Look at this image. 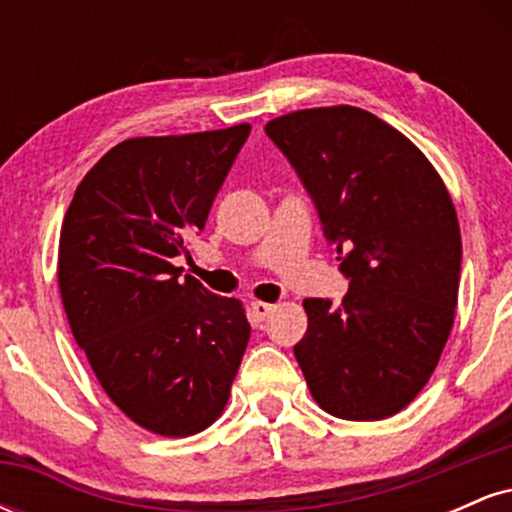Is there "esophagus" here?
I'll return each mask as SVG.
<instances>
[{
    "label": "esophagus",
    "instance_id": "1",
    "mask_svg": "<svg viewBox=\"0 0 512 512\" xmlns=\"http://www.w3.org/2000/svg\"><path fill=\"white\" fill-rule=\"evenodd\" d=\"M250 310H252V317H255L257 322H262L264 317H267L269 313H272V310H274V305H272V303H262V301H255V303H250Z\"/></svg>",
    "mask_w": 512,
    "mask_h": 512
}]
</instances>
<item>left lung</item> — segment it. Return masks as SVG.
I'll list each match as a JSON object with an SVG mask.
<instances>
[{
    "label": "left lung",
    "mask_w": 512,
    "mask_h": 512,
    "mask_svg": "<svg viewBox=\"0 0 512 512\" xmlns=\"http://www.w3.org/2000/svg\"><path fill=\"white\" fill-rule=\"evenodd\" d=\"M267 137L313 197L349 279L342 303L305 298L293 346L327 414L378 421L424 390L448 342L460 289V223L431 161L351 105L274 117Z\"/></svg>",
    "instance_id": "obj_1"
}]
</instances>
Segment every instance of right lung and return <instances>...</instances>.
<instances>
[{"label": "right lung", "mask_w": 512, "mask_h": 512, "mask_svg": "<svg viewBox=\"0 0 512 512\" xmlns=\"http://www.w3.org/2000/svg\"><path fill=\"white\" fill-rule=\"evenodd\" d=\"M250 125L113 146L64 214L57 281L76 344L134 424L185 438L231 395L250 322L243 303L175 267L207 223Z\"/></svg>", "instance_id": "add662e5"}]
</instances>
